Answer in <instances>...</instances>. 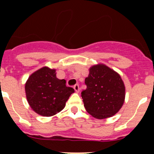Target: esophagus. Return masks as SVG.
Masks as SVG:
<instances>
[{"mask_svg": "<svg viewBox=\"0 0 154 154\" xmlns=\"http://www.w3.org/2000/svg\"><path fill=\"white\" fill-rule=\"evenodd\" d=\"M74 90H75V91H76V92H77V93H78L79 91H80V86H79L78 84H76L75 86H74Z\"/></svg>", "mask_w": 154, "mask_h": 154, "instance_id": "34e87169", "label": "esophagus"}]
</instances>
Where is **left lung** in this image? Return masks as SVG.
Masks as SVG:
<instances>
[{"label":"left lung","instance_id":"obj_1","mask_svg":"<svg viewBox=\"0 0 154 154\" xmlns=\"http://www.w3.org/2000/svg\"><path fill=\"white\" fill-rule=\"evenodd\" d=\"M86 90L81 92L84 106L91 116L104 119L116 115L123 106L125 86L121 76L103 64L89 68L85 79Z\"/></svg>","mask_w":154,"mask_h":154}]
</instances>
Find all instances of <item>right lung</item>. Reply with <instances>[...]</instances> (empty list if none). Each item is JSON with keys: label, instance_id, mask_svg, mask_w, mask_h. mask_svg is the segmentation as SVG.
<instances>
[{"label": "right lung", "instance_id": "obj_1", "mask_svg": "<svg viewBox=\"0 0 154 154\" xmlns=\"http://www.w3.org/2000/svg\"><path fill=\"white\" fill-rule=\"evenodd\" d=\"M55 69L43 67L32 73L25 83L27 102L37 114L54 116L64 109L74 88L66 86V80L56 76Z\"/></svg>", "mask_w": 154, "mask_h": 154}]
</instances>
